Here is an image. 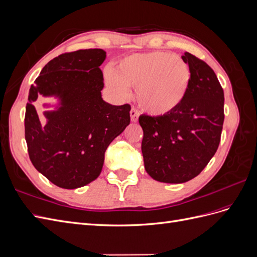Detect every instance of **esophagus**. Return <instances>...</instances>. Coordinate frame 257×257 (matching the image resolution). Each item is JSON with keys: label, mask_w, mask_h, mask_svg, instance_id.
Listing matches in <instances>:
<instances>
[{"label": "esophagus", "mask_w": 257, "mask_h": 257, "mask_svg": "<svg viewBox=\"0 0 257 257\" xmlns=\"http://www.w3.org/2000/svg\"><path fill=\"white\" fill-rule=\"evenodd\" d=\"M130 115H131L132 122H137L138 121V111L135 109V108H132L131 111H130Z\"/></svg>", "instance_id": "esophagus-1"}]
</instances>
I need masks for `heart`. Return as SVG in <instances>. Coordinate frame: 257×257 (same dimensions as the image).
I'll list each match as a JSON object with an SVG mask.
<instances>
[{"instance_id": "1", "label": "heart", "mask_w": 257, "mask_h": 257, "mask_svg": "<svg viewBox=\"0 0 257 257\" xmlns=\"http://www.w3.org/2000/svg\"><path fill=\"white\" fill-rule=\"evenodd\" d=\"M108 84L119 95L136 88V99L152 115H166L182 104L189 91L191 71L186 62L164 51L134 53L119 60L106 73Z\"/></svg>"}]
</instances>
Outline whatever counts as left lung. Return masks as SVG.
<instances>
[{"mask_svg": "<svg viewBox=\"0 0 257 257\" xmlns=\"http://www.w3.org/2000/svg\"><path fill=\"white\" fill-rule=\"evenodd\" d=\"M191 81L182 104L166 115L142 114L145 169L154 180L183 183L198 176L215 154L224 122V92L206 62L184 52Z\"/></svg>", "mask_w": 257, "mask_h": 257, "instance_id": "1", "label": "left lung"}]
</instances>
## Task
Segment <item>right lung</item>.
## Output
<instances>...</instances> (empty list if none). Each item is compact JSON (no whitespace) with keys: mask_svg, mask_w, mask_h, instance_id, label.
<instances>
[{"mask_svg":"<svg viewBox=\"0 0 257 257\" xmlns=\"http://www.w3.org/2000/svg\"><path fill=\"white\" fill-rule=\"evenodd\" d=\"M103 49L62 53L42 69L31 85L26 107L25 136L33 166L62 189H77L99 176L105 152L130 124L131 106L106 103L99 66ZM40 95L56 96V111L39 118L34 102Z\"/></svg>","mask_w":257,"mask_h":257,"instance_id":"add662e5","label":"right lung"}]
</instances>
